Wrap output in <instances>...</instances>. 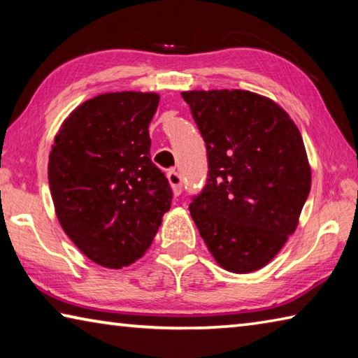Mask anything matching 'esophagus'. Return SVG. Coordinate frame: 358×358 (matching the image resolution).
Here are the masks:
<instances>
[{"mask_svg": "<svg viewBox=\"0 0 358 358\" xmlns=\"http://www.w3.org/2000/svg\"><path fill=\"white\" fill-rule=\"evenodd\" d=\"M167 178H169V183L172 186L175 196H180L181 191H183V178H181V175L177 171H169Z\"/></svg>", "mask_w": 358, "mask_h": 358, "instance_id": "34e87169", "label": "esophagus"}]
</instances>
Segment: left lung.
<instances>
[{
	"label": "left lung",
	"mask_w": 358,
	"mask_h": 358,
	"mask_svg": "<svg viewBox=\"0 0 358 358\" xmlns=\"http://www.w3.org/2000/svg\"><path fill=\"white\" fill-rule=\"evenodd\" d=\"M205 142L207 181L189 211L222 268L251 273L286 243L311 189L303 138L273 101L243 90L185 92Z\"/></svg>",
	"instance_id": "obj_1"
}]
</instances>
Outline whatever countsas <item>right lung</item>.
Listing matches in <instances>:
<instances>
[{"label": "right lung", "instance_id": "add662e5", "mask_svg": "<svg viewBox=\"0 0 358 358\" xmlns=\"http://www.w3.org/2000/svg\"><path fill=\"white\" fill-rule=\"evenodd\" d=\"M155 93L121 92L83 102L48 157L58 221L85 256L107 268L141 259L169 211L172 189L150 156Z\"/></svg>", "mask_w": 358, "mask_h": 358}]
</instances>
